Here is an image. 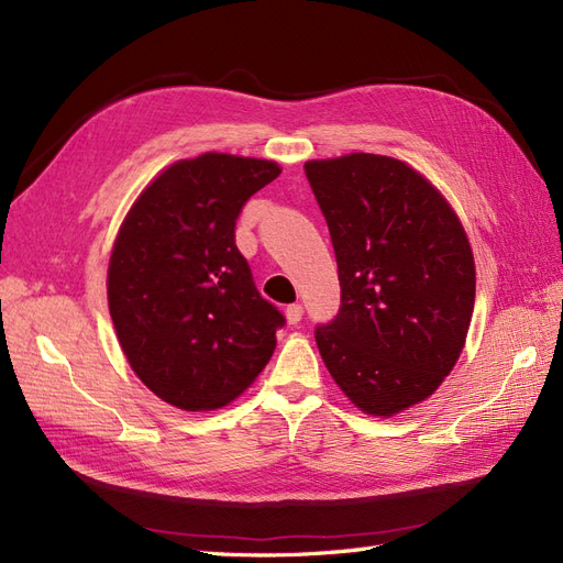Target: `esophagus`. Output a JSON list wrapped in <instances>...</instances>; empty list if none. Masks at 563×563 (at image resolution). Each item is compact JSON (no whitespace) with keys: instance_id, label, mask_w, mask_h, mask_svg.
Here are the masks:
<instances>
[{"instance_id":"obj_1","label":"esophagus","mask_w":563,"mask_h":563,"mask_svg":"<svg viewBox=\"0 0 563 563\" xmlns=\"http://www.w3.org/2000/svg\"><path fill=\"white\" fill-rule=\"evenodd\" d=\"M284 314H286V321H288V323H298V321L302 319V305H298V302L286 305Z\"/></svg>"}]
</instances>
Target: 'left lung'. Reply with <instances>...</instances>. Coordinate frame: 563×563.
<instances>
[{"label":"left lung","instance_id":"left-lung-1","mask_svg":"<svg viewBox=\"0 0 563 563\" xmlns=\"http://www.w3.org/2000/svg\"><path fill=\"white\" fill-rule=\"evenodd\" d=\"M327 218L340 312L314 338L343 395L391 418L434 395L465 347L476 269L446 197L411 164L368 152L305 162Z\"/></svg>","mask_w":563,"mask_h":563}]
</instances>
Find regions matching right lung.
Here are the masks:
<instances>
[{"label":"right lung","instance_id":"1","mask_svg":"<svg viewBox=\"0 0 563 563\" xmlns=\"http://www.w3.org/2000/svg\"><path fill=\"white\" fill-rule=\"evenodd\" d=\"M282 174L272 159L203 152L152 178L119 225L108 305L129 366L183 411L242 395L277 347L282 312L234 244L251 195Z\"/></svg>","mask_w":563,"mask_h":563}]
</instances>
